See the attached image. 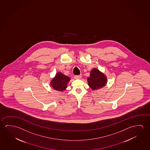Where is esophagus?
<instances>
[{
    "label": "esophagus",
    "mask_w": 150,
    "mask_h": 150,
    "mask_svg": "<svg viewBox=\"0 0 150 150\" xmlns=\"http://www.w3.org/2000/svg\"><path fill=\"white\" fill-rule=\"evenodd\" d=\"M81 76H81V74H80V75H78V76H74V78L76 79H79L81 78Z\"/></svg>",
    "instance_id": "obj_1"
}]
</instances>
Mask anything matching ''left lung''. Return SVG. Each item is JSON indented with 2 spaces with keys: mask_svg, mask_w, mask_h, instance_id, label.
Returning a JSON list of instances; mask_svg holds the SVG:
<instances>
[{
  "mask_svg": "<svg viewBox=\"0 0 150 150\" xmlns=\"http://www.w3.org/2000/svg\"><path fill=\"white\" fill-rule=\"evenodd\" d=\"M89 86L92 90H95L104 87L107 83V78L104 74L98 69L94 68L91 70L90 76L88 78Z\"/></svg>",
  "mask_w": 150,
  "mask_h": 150,
  "instance_id": "8db88e82",
  "label": "left lung"
}]
</instances>
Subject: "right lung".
I'll list each match as a JSON object with an SVG mask.
<instances>
[{
	"label": "right lung",
	"mask_w": 150,
	"mask_h": 150,
	"mask_svg": "<svg viewBox=\"0 0 150 150\" xmlns=\"http://www.w3.org/2000/svg\"><path fill=\"white\" fill-rule=\"evenodd\" d=\"M70 78L66 76L62 72H58L55 78L52 79L50 82V85L52 88L56 91L62 92L67 88V84L70 81Z\"/></svg>",
	"instance_id": "obj_1"
}]
</instances>
